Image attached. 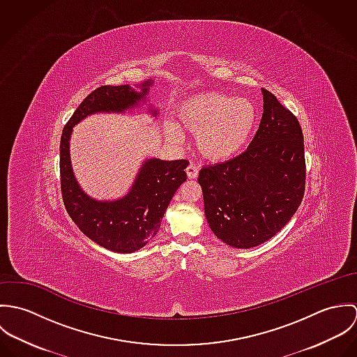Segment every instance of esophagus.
<instances>
[{
  "instance_id": "34e87169",
  "label": "esophagus",
  "mask_w": 357,
  "mask_h": 357,
  "mask_svg": "<svg viewBox=\"0 0 357 357\" xmlns=\"http://www.w3.org/2000/svg\"><path fill=\"white\" fill-rule=\"evenodd\" d=\"M185 172H187L188 178H197V177H198V174H199V169H198V166H197V165H192V163L187 166Z\"/></svg>"
}]
</instances>
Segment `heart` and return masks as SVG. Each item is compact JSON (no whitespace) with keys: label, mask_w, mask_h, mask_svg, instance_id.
<instances>
[{"label":"heart","mask_w":357,"mask_h":357,"mask_svg":"<svg viewBox=\"0 0 357 357\" xmlns=\"http://www.w3.org/2000/svg\"><path fill=\"white\" fill-rule=\"evenodd\" d=\"M177 126L197 136L195 147L204 159L221 162L242 153L257 125L255 104L246 99L210 91L180 102L176 111ZM174 137L176 132L169 129Z\"/></svg>","instance_id":"heart-1"}]
</instances>
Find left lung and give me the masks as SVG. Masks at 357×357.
I'll return each mask as SVG.
<instances>
[{
  "mask_svg": "<svg viewBox=\"0 0 357 357\" xmlns=\"http://www.w3.org/2000/svg\"><path fill=\"white\" fill-rule=\"evenodd\" d=\"M264 114L245 153L204 166L198 181L210 229L224 243L250 249L275 236L305 192L304 136L297 116L262 89Z\"/></svg>",
  "mask_w": 357,
  "mask_h": 357,
  "instance_id": "1",
  "label": "left lung"
}]
</instances>
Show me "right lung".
Wrapping results in <instances>:
<instances>
[{
	"label": "right lung",
	"instance_id": "right-lung-1",
	"mask_svg": "<svg viewBox=\"0 0 357 357\" xmlns=\"http://www.w3.org/2000/svg\"><path fill=\"white\" fill-rule=\"evenodd\" d=\"M151 84L153 81H146L140 93L129 85H104L95 89L74 111L60 139V187L66 210L89 239L116 253H133L156 235L174 192L187 180L188 160L149 159L126 197L114 202H98L89 198L75 181L68 140L73 126L86 115L102 111L122 112L132 108L144 99Z\"/></svg>",
	"mask_w": 357,
	"mask_h": 357
}]
</instances>
